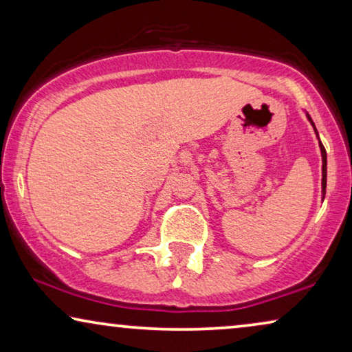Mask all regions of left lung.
Segmentation results:
<instances>
[{
	"instance_id": "obj_1",
	"label": "left lung",
	"mask_w": 352,
	"mask_h": 352,
	"mask_svg": "<svg viewBox=\"0 0 352 352\" xmlns=\"http://www.w3.org/2000/svg\"><path fill=\"white\" fill-rule=\"evenodd\" d=\"M307 120H309V123L312 124V128H314V133L317 139H319V133H317L316 129V124L312 122V118L309 117V113H306ZM319 147H320V155H322V199H325V187H327V152H325V147L322 146L320 139H319Z\"/></svg>"
}]
</instances>
